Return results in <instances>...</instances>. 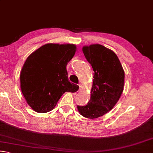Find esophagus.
Here are the masks:
<instances>
[{
	"label": "esophagus",
	"mask_w": 153,
	"mask_h": 153,
	"mask_svg": "<svg viewBox=\"0 0 153 153\" xmlns=\"http://www.w3.org/2000/svg\"><path fill=\"white\" fill-rule=\"evenodd\" d=\"M78 86H79V91H80V90H82V85L81 84H78Z\"/></svg>",
	"instance_id": "obj_1"
}]
</instances>
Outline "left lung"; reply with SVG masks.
<instances>
[{
	"mask_svg": "<svg viewBox=\"0 0 153 153\" xmlns=\"http://www.w3.org/2000/svg\"><path fill=\"white\" fill-rule=\"evenodd\" d=\"M83 53L94 71L91 97L84 106L77 105L80 115L98 118L111 111L120 99L125 74L116 54L100 45L84 46Z\"/></svg>",
	"mask_w": 153,
	"mask_h": 153,
	"instance_id": "left-lung-1",
	"label": "left lung"
}]
</instances>
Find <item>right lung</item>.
Returning a JSON list of instances; mask_svg holds the SVG:
<instances>
[{"label":"right lung","mask_w":153,"mask_h":153,"mask_svg":"<svg viewBox=\"0 0 153 153\" xmlns=\"http://www.w3.org/2000/svg\"><path fill=\"white\" fill-rule=\"evenodd\" d=\"M76 50L74 45L46 44L26 59L20 74L21 90L36 112H48L63 93L78 90L69 81L66 69Z\"/></svg>","instance_id":"obj_1"}]
</instances>
